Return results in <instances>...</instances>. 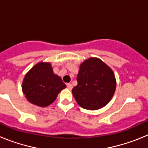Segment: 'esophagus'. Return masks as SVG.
Here are the masks:
<instances>
[{"instance_id":"obj_1","label":"esophagus","mask_w":148,"mask_h":148,"mask_svg":"<svg viewBox=\"0 0 148 148\" xmlns=\"http://www.w3.org/2000/svg\"><path fill=\"white\" fill-rule=\"evenodd\" d=\"M66 87H67L68 90H72V89H73V85H72L71 84H67Z\"/></svg>"}]
</instances>
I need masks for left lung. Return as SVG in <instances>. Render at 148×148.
<instances>
[{
  "mask_svg": "<svg viewBox=\"0 0 148 148\" xmlns=\"http://www.w3.org/2000/svg\"><path fill=\"white\" fill-rule=\"evenodd\" d=\"M77 82L72 90L73 96L82 108L90 110L107 105L116 91L114 73L98 58H89L81 64Z\"/></svg>",
  "mask_w": 148,
  "mask_h": 148,
  "instance_id": "8db88e82",
  "label": "left lung"
}]
</instances>
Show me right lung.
Masks as SVG:
<instances>
[{
  "instance_id": "obj_1",
  "label": "right lung",
  "mask_w": 148,
  "mask_h": 148,
  "mask_svg": "<svg viewBox=\"0 0 148 148\" xmlns=\"http://www.w3.org/2000/svg\"><path fill=\"white\" fill-rule=\"evenodd\" d=\"M66 84L55 74L50 63L40 61L27 73L22 83V91L30 103L45 108L53 103Z\"/></svg>"
}]
</instances>
